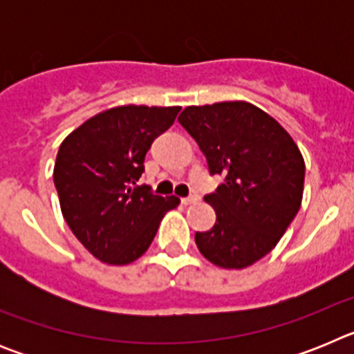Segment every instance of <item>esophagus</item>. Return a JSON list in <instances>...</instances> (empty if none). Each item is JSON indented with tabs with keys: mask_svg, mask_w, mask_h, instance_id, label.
I'll return each instance as SVG.
<instances>
[{
	"mask_svg": "<svg viewBox=\"0 0 354 354\" xmlns=\"http://www.w3.org/2000/svg\"><path fill=\"white\" fill-rule=\"evenodd\" d=\"M180 202H183V204H184V205L195 204V202H198V196H196V195H192V196H186V198H180Z\"/></svg>",
	"mask_w": 354,
	"mask_h": 354,
	"instance_id": "1",
	"label": "esophagus"
}]
</instances>
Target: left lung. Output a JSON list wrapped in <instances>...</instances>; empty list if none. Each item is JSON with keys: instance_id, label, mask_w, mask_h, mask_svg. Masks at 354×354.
<instances>
[{"instance_id": "1", "label": "left lung", "mask_w": 354, "mask_h": 354, "mask_svg": "<svg viewBox=\"0 0 354 354\" xmlns=\"http://www.w3.org/2000/svg\"><path fill=\"white\" fill-rule=\"evenodd\" d=\"M179 122L204 152L209 174L225 177L205 195L216 223L195 234L196 246L220 268H248L277 246L298 214L301 152L273 117L250 102L187 106Z\"/></svg>"}]
</instances>
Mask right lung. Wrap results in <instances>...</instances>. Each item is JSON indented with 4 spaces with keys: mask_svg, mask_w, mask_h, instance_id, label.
Segmentation results:
<instances>
[{
    "mask_svg": "<svg viewBox=\"0 0 354 354\" xmlns=\"http://www.w3.org/2000/svg\"><path fill=\"white\" fill-rule=\"evenodd\" d=\"M174 108L118 106L72 131L58 149L55 187L81 245L106 264H129L147 252L165 212L179 205L136 186L152 142L174 124Z\"/></svg>",
    "mask_w": 354,
    "mask_h": 354,
    "instance_id": "1",
    "label": "right lung"
}]
</instances>
